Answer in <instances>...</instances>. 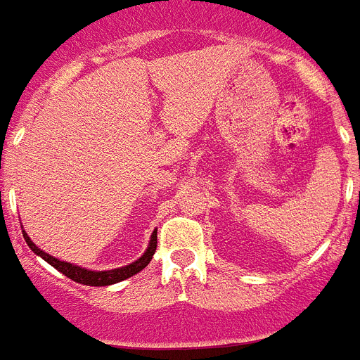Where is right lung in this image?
Masks as SVG:
<instances>
[{"mask_svg":"<svg viewBox=\"0 0 360 360\" xmlns=\"http://www.w3.org/2000/svg\"><path fill=\"white\" fill-rule=\"evenodd\" d=\"M23 233V238L27 242V246L31 248V251H34L38 257H42L44 261L49 262V264L57 268L60 274H64L66 277H70L72 281L81 283V285H89V286H107V285H114V283H120L127 279V277L134 276V274H139L140 270H144L146 266L150 264V261L153 259V253L157 250V231L151 233V240L150 246L146 250V253L140 259H136L134 262L127 266H122V268H114V270H105V271H94V270H86V268H81V266H75L72 262H64L55 259L53 255H48L46 251H42L40 248L34 246V242L31 240L27 236L25 231Z\"/></svg>","mask_w":360,"mask_h":360,"instance_id":"obj_1","label":"right lung"}]
</instances>
